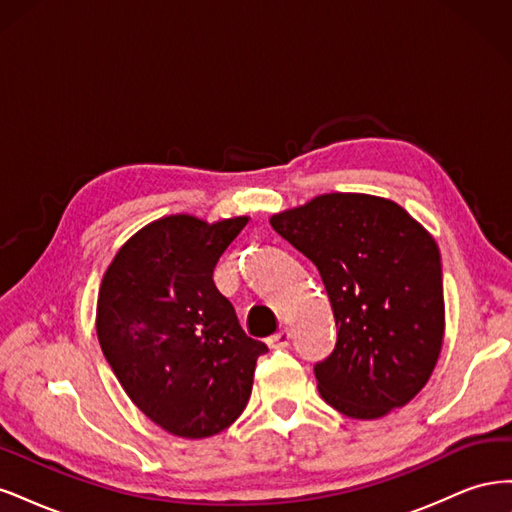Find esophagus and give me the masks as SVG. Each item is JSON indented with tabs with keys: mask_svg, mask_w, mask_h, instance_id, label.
Returning <instances> with one entry per match:
<instances>
[{
	"mask_svg": "<svg viewBox=\"0 0 512 512\" xmlns=\"http://www.w3.org/2000/svg\"><path fill=\"white\" fill-rule=\"evenodd\" d=\"M290 339H292V335L284 329V331H280V333L271 335V337L267 339V344H269V348H273V350H284V348L290 346Z\"/></svg>",
	"mask_w": 512,
	"mask_h": 512,
	"instance_id": "obj_1",
	"label": "esophagus"
}]
</instances>
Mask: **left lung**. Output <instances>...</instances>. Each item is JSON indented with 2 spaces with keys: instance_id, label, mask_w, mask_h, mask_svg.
<instances>
[{
  "instance_id": "1",
  "label": "left lung",
  "mask_w": 512,
  "mask_h": 512,
  "mask_svg": "<svg viewBox=\"0 0 512 512\" xmlns=\"http://www.w3.org/2000/svg\"><path fill=\"white\" fill-rule=\"evenodd\" d=\"M271 226L314 262L333 307L337 342L314 365L320 397L365 421L406 406L442 348L436 241L399 205L367 194H324Z\"/></svg>"
}]
</instances>
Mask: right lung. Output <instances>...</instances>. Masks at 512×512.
<instances>
[{
  "label": "right lung",
  "mask_w": 512,
  "mask_h": 512,
  "mask_svg": "<svg viewBox=\"0 0 512 512\" xmlns=\"http://www.w3.org/2000/svg\"><path fill=\"white\" fill-rule=\"evenodd\" d=\"M247 224L170 215L121 247L98 297V339L123 391L149 421L209 438L247 406L269 348L247 337L213 269Z\"/></svg>",
  "instance_id": "1"
}]
</instances>
